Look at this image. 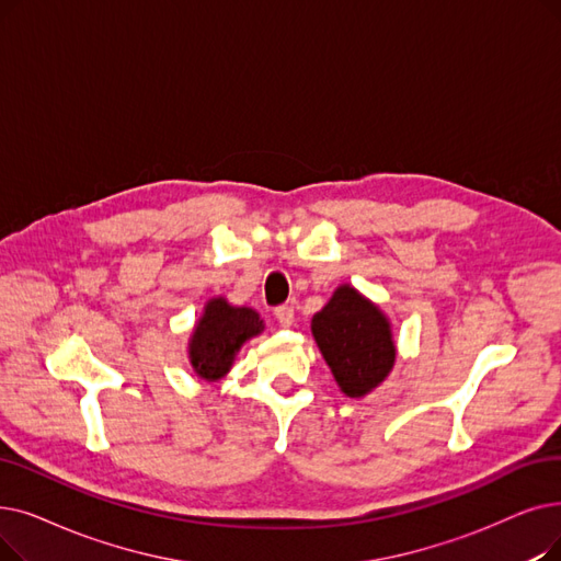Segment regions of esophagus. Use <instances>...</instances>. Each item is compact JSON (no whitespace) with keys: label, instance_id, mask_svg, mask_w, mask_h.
Masks as SVG:
<instances>
[{"label":"esophagus","instance_id":"34e87169","mask_svg":"<svg viewBox=\"0 0 561 561\" xmlns=\"http://www.w3.org/2000/svg\"><path fill=\"white\" fill-rule=\"evenodd\" d=\"M294 307L290 305H282V307H277L275 309V316H277V321H279V325H284V328H288V325H294Z\"/></svg>","mask_w":561,"mask_h":561}]
</instances>
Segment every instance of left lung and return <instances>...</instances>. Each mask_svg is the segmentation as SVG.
I'll list each match as a JSON object with an SVG mask.
<instances>
[{
	"instance_id": "left-lung-1",
	"label": "left lung",
	"mask_w": 561,
	"mask_h": 561,
	"mask_svg": "<svg viewBox=\"0 0 561 561\" xmlns=\"http://www.w3.org/2000/svg\"><path fill=\"white\" fill-rule=\"evenodd\" d=\"M311 332L341 392L364 397L394 367V341L382 311L355 288L339 286L311 319Z\"/></svg>"
}]
</instances>
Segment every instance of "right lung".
I'll return each mask as SVG.
<instances>
[{"mask_svg": "<svg viewBox=\"0 0 561 561\" xmlns=\"http://www.w3.org/2000/svg\"><path fill=\"white\" fill-rule=\"evenodd\" d=\"M261 330L263 321L254 309L231 307L225 298L210 300L190 341L194 371L206 380L222 378L231 367L236 351Z\"/></svg>", "mask_w": 561, "mask_h": 561, "instance_id": "right-lung-1", "label": "right lung"}]
</instances>
